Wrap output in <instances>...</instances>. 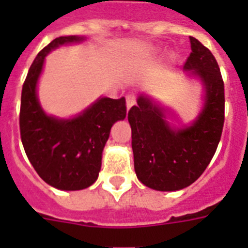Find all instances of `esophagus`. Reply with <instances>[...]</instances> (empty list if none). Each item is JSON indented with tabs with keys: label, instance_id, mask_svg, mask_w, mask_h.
<instances>
[{
	"label": "esophagus",
	"instance_id": "1",
	"mask_svg": "<svg viewBox=\"0 0 248 248\" xmlns=\"http://www.w3.org/2000/svg\"><path fill=\"white\" fill-rule=\"evenodd\" d=\"M135 99H137V98H135L134 94H131V93L126 94V108L130 109L131 107L135 104Z\"/></svg>",
	"mask_w": 248,
	"mask_h": 248
}]
</instances>
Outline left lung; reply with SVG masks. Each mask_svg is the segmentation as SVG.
Returning a JSON list of instances; mask_svg holds the SVG:
<instances>
[{"label":"left lung","instance_id":"1","mask_svg":"<svg viewBox=\"0 0 248 248\" xmlns=\"http://www.w3.org/2000/svg\"><path fill=\"white\" fill-rule=\"evenodd\" d=\"M191 53L185 69L200 77L205 107L198 120L185 129H172L163 109L140 95L128 113L134 169L141 183L159 191H176L201 176L220 143L225 122V88L214 54L190 37Z\"/></svg>","mask_w":248,"mask_h":248}]
</instances>
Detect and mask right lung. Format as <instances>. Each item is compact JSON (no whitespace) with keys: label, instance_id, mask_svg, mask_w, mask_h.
<instances>
[{"label":"right lung","instance_id":"right-lung-1","mask_svg":"<svg viewBox=\"0 0 248 248\" xmlns=\"http://www.w3.org/2000/svg\"><path fill=\"white\" fill-rule=\"evenodd\" d=\"M80 37H58L46 46L31 64L22 87L19 131L26 155L37 174L59 190H82L97 180L102 153L110 129L126 115L125 98H100L83 114L69 120L46 115L36 85L49 50Z\"/></svg>","mask_w":248,"mask_h":248}]
</instances>
